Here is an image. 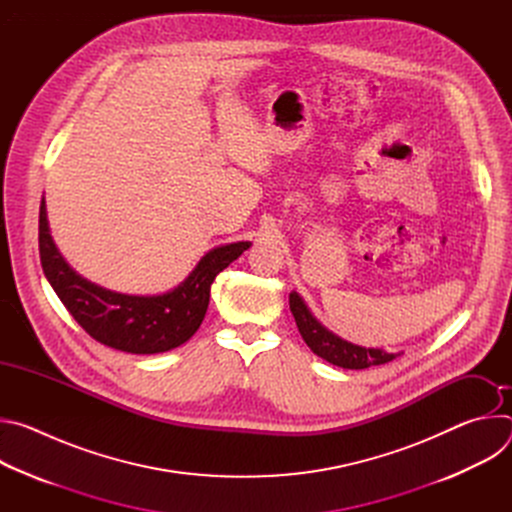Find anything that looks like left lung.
Returning a JSON list of instances; mask_svg holds the SVG:
<instances>
[{
	"instance_id": "1",
	"label": "left lung",
	"mask_w": 512,
	"mask_h": 512,
	"mask_svg": "<svg viewBox=\"0 0 512 512\" xmlns=\"http://www.w3.org/2000/svg\"><path fill=\"white\" fill-rule=\"evenodd\" d=\"M289 310L294 314L298 330L304 342L310 346V350L320 358H324L326 362L334 364V367L360 371V369L377 367V364L391 362L393 358L403 354V352H387L383 348H367V346L352 344L340 338L338 334L330 332L322 322H318V318L310 312L308 304L304 302V298L298 294V291H291L289 294Z\"/></svg>"
}]
</instances>
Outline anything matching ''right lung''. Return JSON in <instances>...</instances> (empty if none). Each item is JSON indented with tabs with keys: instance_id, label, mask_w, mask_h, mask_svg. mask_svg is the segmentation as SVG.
<instances>
[{
	"instance_id": "add662e5",
	"label": "right lung",
	"mask_w": 512,
	"mask_h": 512,
	"mask_svg": "<svg viewBox=\"0 0 512 512\" xmlns=\"http://www.w3.org/2000/svg\"><path fill=\"white\" fill-rule=\"evenodd\" d=\"M38 231L44 275L70 316L97 342L131 354L168 352L190 340L204 320L214 277L251 247V241L214 247L176 287L131 296L85 279L66 263L50 235L44 196Z\"/></svg>"
}]
</instances>
